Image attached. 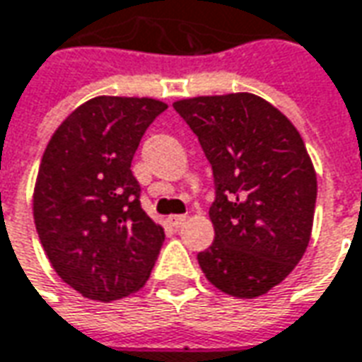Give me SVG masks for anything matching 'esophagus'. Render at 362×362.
<instances>
[{"instance_id":"34e87169","label":"esophagus","mask_w":362,"mask_h":362,"mask_svg":"<svg viewBox=\"0 0 362 362\" xmlns=\"http://www.w3.org/2000/svg\"><path fill=\"white\" fill-rule=\"evenodd\" d=\"M184 221H186V216H168V223H170V227H174V229L182 227Z\"/></svg>"}]
</instances>
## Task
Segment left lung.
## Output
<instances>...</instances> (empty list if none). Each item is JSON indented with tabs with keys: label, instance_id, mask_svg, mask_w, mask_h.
<instances>
[{
	"label": "left lung",
	"instance_id": "left-lung-1",
	"mask_svg": "<svg viewBox=\"0 0 362 362\" xmlns=\"http://www.w3.org/2000/svg\"><path fill=\"white\" fill-rule=\"evenodd\" d=\"M211 164L216 239L199 269L221 292L257 298L280 284L312 235L317 178L298 129L255 93L174 102Z\"/></svg>",
	"mask_w": 362,
	"mask_h": 362
}]
</instances>
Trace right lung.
<instances>
[{
  "mask_svg": "<svg viewBox=\"0 0 362 362\" xmlns=\"http://www.w3.org/2000/svg\"><path fill=\"white\" fill-rule=\"evenodd\" d=\"M166 107L153 98H93L45 148L33 194L37 233L58 276L84 298L113 302L151 276L164 229L141 207L131 160Z\"/></svg>",
  "mask_w": 362,
  "mask_h": 362,
  "instance_id": "add662e5",
  "label": "right lung"
}]
</instances>
